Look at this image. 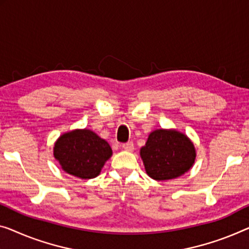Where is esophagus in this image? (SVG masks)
<instances>
[{
  "instance_id": "34e87169",
  "label": "esophagus",
  "mask_w": 249,
  "mask_h": 249,
  "mask_svg": "<svg viewBox=\"0 0 249 249\" xmlns=\"http://www.w3.org/2000/svg\"><path fill=\"white\" fill-rule=\"evenodd\" d=\"M122 148L125 151H128V152H133L134 151V144L132 142H127V143H124L122 144Z\"/></svg>"
}]
</instances>
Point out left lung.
<instances>
[{"instance_id": "obj_1", "label": "left lung", "mask_w": 249, "mask_h": 249, "mask_svg": "<svg viewBox=\"0 0 249 249\" xmlns=\"http://www.w3.org/2000/svg\"><path fill=\"white\" fill-rule=\"evenodd\" d=\"M147 176L157 181L171 180L194 165L196 148L190 139L177 129H155L141 148Z\"/></svg>"}]
</instances>
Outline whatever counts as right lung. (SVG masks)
Instances as JSON below:
<instances>
[{"label":"right lung","instance_id":"right-lung-1","mask_svg":"<svg viewBox=\"0 0 249 249\" xmlns=\"http://www.w3.org/2000/svg\"><path fill=\"white\" fill-rule=\"evenodd\" d=\"M112 154L109 144L86 128L65 133L53 147V155L62 170L84 180L97 177Z\"/></svg>","mask_w":249,"mask_h":249}]
</instances>
